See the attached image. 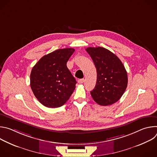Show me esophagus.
Masks as SVG:
<instances>
[{
    "mask_svg": "<svg viewBox=\"0 0 157 157\" xmlns=\"http://www.w3.org/2000/svg\"><path fill=\"white\" fill-rule=\"evenodd\" d=\"M78 83H79V84H82V83L84 82V79H79V80L78 81Z\"/></svg>",
    "mask_w": 157,
    "mask_h": 157,
    "instance_id": "34e87169",
    "label": "esophagus"
}]
</instances>
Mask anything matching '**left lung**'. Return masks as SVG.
Instances as JSON below:
<instances>
[{
	"label": "left lung",
	"instance_id": "8db88e82",
	"mask_svg": "<svg viewBox=\"0 0 157 157\" xmlns=\"http://www.w3.org/2000/svg\"><path fill=\"white\" fill-rule=\"evenodd\" d=\"M86 52L91 57L97 71V81L91 91L94 101L103 106L118 101L127 86V73L120 59L102 47H88Z\"/></svg>",
	"mask_w": 157,
	"mask_h": 157
}]
</instances>
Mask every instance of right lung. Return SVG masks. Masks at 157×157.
<instances>
[{
	"label": "right lung",
	"instance_id": "obj_1",
	"mask_svg": "<svg viewBox=\"0 0 157 157\" xmlns=\"http://www.w3.org/2000/svg\"><path fill=\"white\" fill-rule=\"evenodd\" d=\"M75 52L68 48L43 56L33 67L30 74L32 90L43 105L50 108L62 106L76 87V81L66 63Z\"/></svg>",
	"mask_w": 157,
	"mask_h": 157
}]
</instances>
